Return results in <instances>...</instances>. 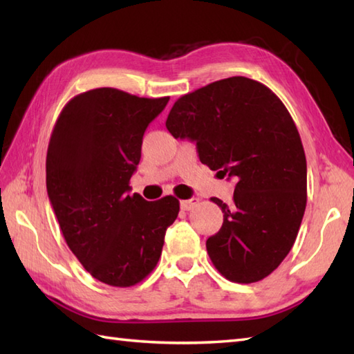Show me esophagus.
<instances>
[{
  "label": "esophagus",
  "mask_w": 354,
  "mask_h": 354,
  "mask_svg": "<svg viewBox=\"0 0 354 354\" xmlns=\"http://www.w3.org/2000/svg\"><path fill=\"white\" fill-rule=\"evenodd\" d=\"M198 202H199L198 198H192V199H187V201H181V204H179V205H181L184 212H189V209H192V208L198 205Z\"/></svg>",
  "instance_id": "34e87169"
}]
</instances>
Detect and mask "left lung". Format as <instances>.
I'll use <instances>...</instances> for the list:
<instances>
[{
    "label": "left lung",
    "instance_id": "1",
    "mask_svg": "<svg viewBox=\"0 0 354 354\" xmlns=\"http://www.w3.org/2000/svg\"><path fill=\"white\" fill-rule=\"evenodd\" d=\"M165 127L196 142L202 164L236 179L219 232L207 251L234 283H255L280 266L295 243L307 202L301 138L283 102L257 80L236 76L183 95Z\"/></svg>",
    "mask_w": 354,
    "mask_h": 354
}]
</instances>
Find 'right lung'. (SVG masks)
<instances>
[{"label": "right lung", "mask_w": 354, "mask_h": 354, "mask_svg": "<svg viewBox=\"0 0 354 354\" xmlns=\"http://www.w3.org/2000/svg\"><path fill=\"white\" fill-rule=\"evenodd\" d=\"M169 97L145 99L115 88L65 104L47 152V192L65 242L95 280L129 288L152 272L179 201L129 194L142 135Z\"/></svg>", "instance_id": "right-lung-1"}]
</instances>
